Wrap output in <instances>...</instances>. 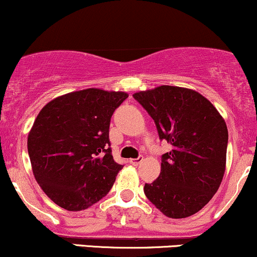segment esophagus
Masks as SVG:
<instances>
[{
  "label": "esophagus",
  "mask_w": 257,
  "mask_h": 257,
  "mask_svg": "<svg viewBox=\"0 0 257 257\" xmlns=\"http://www.w3.org/2000/svg\"><path fill=\"white\" fill-rule=\"evenodd\" d=\"M142 160H144V157H139V158H137V159H131V164L132 165L137 166L142 162Z\"/></svg>",
  "instance_id": "1"
}]
</instances>
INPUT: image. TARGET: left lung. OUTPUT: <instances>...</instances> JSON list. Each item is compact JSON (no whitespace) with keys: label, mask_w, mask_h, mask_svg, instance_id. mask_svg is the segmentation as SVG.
<instances>
[{"label":"left lung","mask_w":257,"mask_h":257,"mask_svg":"<svg viewBox=\"0 0 257 257\" xmlns=\"http://www.w3.org/2000/svg\"><path fill=\"white\" fill-rule=\"evenodd\" d=\"M154 119L163 154L159 177L145 184L147 199L166 217L182 219L203 208L220 187L226 168L225 119L199 92L163 85L133 94Z\"/></svg>","instance_id":"1"}]
</instances>
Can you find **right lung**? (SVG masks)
I'll use <instances>...</instances> for the list:
<instances>
[{
    "mask_svg": "<svg viewBox=\"0 0 257 257\" xmlns=\"http://www.w3.org/2000/svg\"><path fill=\"white\" fill-rule=\"evenodd\" d=\"M125 92L86 88L52 99L27 138L35 178L67 211L88 208L109 193L123 165L111 154L109 128Z\"/></svg>",
    "mask_w": 257,
    "mask_h": 257,
    "instance_id": "right-lung-1",
    "label": "right lung"
}]
</instances>
